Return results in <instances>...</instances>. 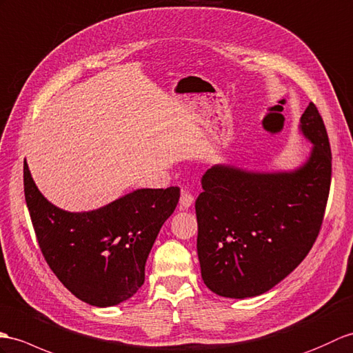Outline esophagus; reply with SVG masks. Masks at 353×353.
<instances>
[{
	"label": "esophagus",
	"mask_w": 353,
	"mask_h": 353,
	"mask_svg": "<svg viewBox=\"0 0 353 353\" xmlns=\"http://www.w3.org/2000/svg\"><path fill=\"white\" fill-rule=\"evenodd\" d=\"M192 203H194V196H192L190 192L183 191V192H182V196H180V201H179L180 209H182V210L190 209V208L192 206Z\"/></svg>",
	"instance_id": "obj_1"
}]
</instances>
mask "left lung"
<instances>
[{
  "label": "left lung",
  "mask_w": 353,
  "mask_h": 353,
  "mask_svg": "<svg viewBox=\"0 0 353 353\" xmlns=\"http://www.w3.org/2000/svg\"><path fill=\"white\" fill-rule=\"evenodd\" d=\"M298 129L311 143L301 165L257 171L216 163L201 179L196 252L204 284L219 296L266 293L313 247L330 194L331 147L314 103Z\"/></svg>",
  "instance_id": "8db88e82"
}]
</instances>
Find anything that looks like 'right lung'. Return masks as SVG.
<instances>
[{
	"instance_id": "right-lung-1",
	"label": "right lung",
	"mask_w": 353,
	"mask_h": 353,
	"mask_svg": "<svg viewBox=\"0 0 353 353\" xmlns=\"http://www.w3.org/2000/svg\"><path fill=\"white\" fill-rule=\"evenodd\" d=\"M23 191L40 250L57 278L81 301L114 307L144 283L145 261L180 188H141L99 209L69 212L39 191L23 161Z\"/></svg>"
}]
</instances>
